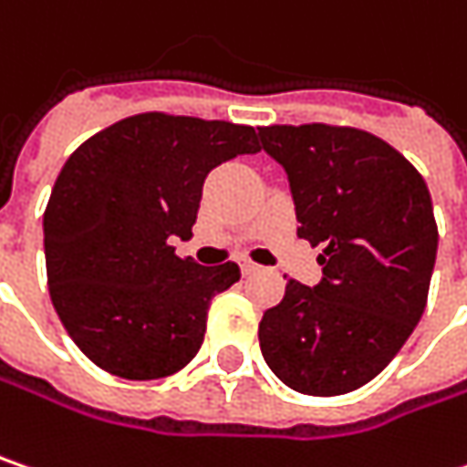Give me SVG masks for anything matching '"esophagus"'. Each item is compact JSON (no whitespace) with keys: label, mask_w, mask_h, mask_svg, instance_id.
<instances>
[{"label":"esophagus","mask_w":467,"mask_h":467,"mask_svg":"<svg viewBox=\"0 0 467 467\" xmlns=\"http://www.w3.org/2000/svg\"><path fill=\"white\" fill-rule=\"evenodd\" d=\"M261 266L259 264H254V261H243V275H256Z\"/></svg>","instance_id":"1"}]
</instances>
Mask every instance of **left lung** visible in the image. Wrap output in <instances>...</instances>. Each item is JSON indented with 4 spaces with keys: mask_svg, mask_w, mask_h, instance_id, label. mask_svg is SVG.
Here are the masks:
<instances>
[{
    "mask_svg": "<svg viewBox=\"0 0 467 467\" xmlns=\"http://www.w3.org/2000/svg\"><path fill=\"white\" fill-rule=\"evenodd\" d=\"M261 148L288 174L298 237L319 245V285L288 280L259 322L269 370L309 397L370 383L428 301L439 230L418 169L354 126H261Z\"/></svg>",
    "mask_w": 467,
    "mask_h": 467,
    "instance_id": "obj_1",
    "label": "left lung"
}]
</instances>
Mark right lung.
I'll return each instance as SVG.
<instances>
[{
  "label": "right lung",
  "instance_id": "right-lung-1",
  "mask_svg": "<svg viewBox=\"0 0 467 467\" xmlns=\"http://www.w3.org/2000/svg\"><path fill=\"white\" fill-rule=\"evenodd\" d=\"M259 150L254 126L140 113L70 152L44 211L47 285L97 368L155 380L192 362L240 266L179 259L171 237L192 234L211 169Z\"/></svg>",
  "mask_w": 467,
  "mask_h": 467
}]
</instances>
